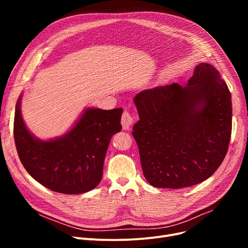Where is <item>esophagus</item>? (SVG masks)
<instances>
[{"mask_svg": "<svg viewBox=\"0 0 248 248\" xmlns=\"http://www.w3.org/2000/svg\"><path fill=\"white\" fill-rule=\"evenodd\" d=\"M134 122V117L133 115L129 113L127 110H124L123 115H122V125L124 129H129L131 125L133 124Z\"/></svg>", "mask_w": 248, "mask_h": 248, "instance_id": "34e87169", "label": "esophagus"}]
</instances>
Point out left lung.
I'll return each mask as SVG.
<instances>
[{
  "label": "left lung",
  "mask_w": 248,
  "mask_h": 248,
  "mask_svg": "<svg viewBox=\"0 0 248 248\" xmlns=\"http://www.w3.org/2000/svg\"><path fill=\"white\" fill-rule=\"evenodd\" d=\"M134 101L140 121L133 136L152 186L180 189L214 174L228 151L232 104L225 81L211 64L197 65L186 86L142 90Z\"/></svg>",
  "instance_id": "left-lung-1"
}]
</instances>
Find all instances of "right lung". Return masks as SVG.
Wrapping results in <instances>:
<instances>
[{
	"instance_id": "1",
	"label": "right lung",
	"mask_w": 248,
	"mask_h": 248,
	"mask_svg": "<svg viewBox=\"0 0 248 248\" xmlns=\"http://www.w3.org/2000/svg\"><path fill=\"white\" fill-rule=\"evenodd\" d=\"M19 97L14 119V139L20 161L32 178L62 194L94 189L102 178L103 163L111 137L121 132L123 108H87L70 132L41 140L26 127Z\"/></svg>"
}]
</instances>
